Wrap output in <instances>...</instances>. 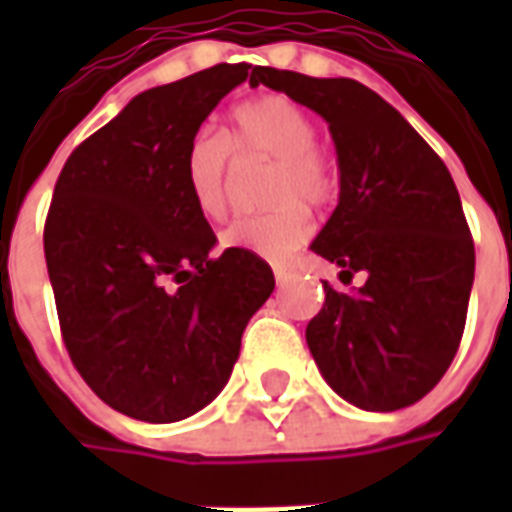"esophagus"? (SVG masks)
I'll return each instance as SVG.
<instances>
[{
  "mask_svg": "<svg viewBox=\"0 0 512 512\" xmlns=\"http://www.w3.org/2000/svg\"><path fill=\"white\" fill-rule=\"evenodd\" d=\"M274 277H277V285H285L293 277V271L288 266H274Z\"/></svg>",
  "mask_w": 512,
  "mask_h": 512,
  "instance_id": "1",
  "label": "esophagus"
}]
</instances>
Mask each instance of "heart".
I'll return each instance as SVG.
<instances>
[{
  "instance_id": "1",
  "label": "heart",
  "mask_w": 512,
  "mask_h": 512,
  "mask_svg": "<svg viewBox=\"0 0 512 512\" xmlns=\"http://www.w3.org/2000/svg\"><path fill=\"white\" fill-rule=\"evenodd\" d=\"M315 126L307 112L285 95H260L238 104L227 117L222 136H191L183 175L194 208L205 219H222L230 202V156L274 161L268 202L277 205L263 216L235 219L222 233V246L241 249L263 260H288L312 235L307 208H323L337 194L332 158L312 142Z\"/></svg>"
}]
</instances>
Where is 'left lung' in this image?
<instances>
[{
    "label": "left lung",
    "instance_id": "1",
    "mask_svg": "<svg viewBox=\"0 0 512 512\" xmlns=\"http://www.w3.org/2000/svg\"><path fill=\"white\" fill-rule=\"evenodd\" d=\"M255 84L329 123L340 200L310 249L343 277H367L354 293L323 282V310L307 323L312 359L356 408L411 406L455 359L474 282L472 233L450 169L395 106L354 79L260 68Z\"/></svg>",
    "mask_w": 512,
    "mask_h": 512
}]
</instances>
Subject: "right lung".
<instances>
[{
	"instance_id": "obj_1",
	"label": "right lung",
	"mask_w": 512,
	"mask_h": 512,
	"mask_svg": "<svg viewBox=\"0 0 512 512\" xmlns=\"http://www.w3.org/2000/svg\"><path fill=\"white\" fill-rule=\"evenodd\" d=\"M260 68L213 65L128 101L65 161L43 249L60 329L87 386L126 417L178 422L230 381L274 290L266 260L216 246L183 156L224 95Z\"/></svg>"
}]
</instances>
